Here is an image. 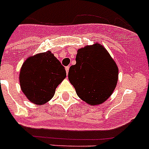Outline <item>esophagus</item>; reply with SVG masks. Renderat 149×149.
<instances>
[{
	"mask_svg": "<svg viewBox=\"0 0 149 149\" xmlns=\"http://www.w3.org/2000/svg\"><path fill=\"white\" fill-rule=\"evenodd\" d=\"M65 69H66V72H67V74H68L69 69H70V67H69V66H67V67H65Z\"/></svg>",
	"mask_w": 149,
	"mask_h": 149,
	"instance_id": "1",
	"label": "esophagus"
}]
</instances>
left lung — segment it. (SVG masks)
<instances>
[{
    "label": "left lung",
    "mask_w": 149,
    "mask_h": 149,
    "mask_svg": "<svg viewBox=\"0 0 149 149\" xmlns=\"http://www.w3.org/2000/svg\"><path fill=\"white\" fill-rule=\"evenodd\" d=\"M68 79L82 100L90 105L104 102L117 86L118 67L107 50L96 42L77 51Z\"/></svg>",
    "instance_id": "obj_1"
}]
</instances>
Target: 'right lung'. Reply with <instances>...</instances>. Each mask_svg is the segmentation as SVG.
Listing matches in <instances>:
<instances>
[{"mask_svg":"<svg viewBox=\"0 0 149 149\" xmlns=\"http://www.w3.org/2000/svg\"><path fill=\"white\" fill-rule=\"evenodd\" d=\"M66 76L64 67L48 51L26 59L19 72V83L30 102L41 105L53 98Z\"/></svg>","mask_w":149,"mask_h":149,"instance_id":"add662e5","label":"right lung"}]
</instances>
